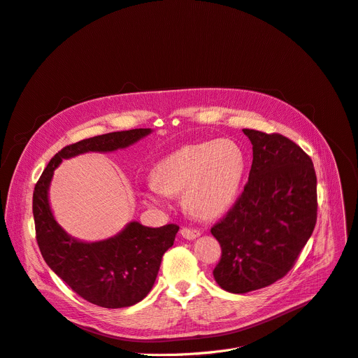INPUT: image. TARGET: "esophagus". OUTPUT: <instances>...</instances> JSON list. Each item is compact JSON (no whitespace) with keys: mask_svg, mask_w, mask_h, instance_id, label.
Listing matches in <instances>:
<instances>
[{"mask_svg":"<svg viewBox=\"0 0 358 358\" xmlns=\"http://www.w3.org/2000/svg\"><path fill=\"white\" fill-rule=\"evenodd\" d=\"M180 232H181V236L187 240H194L200 236L199 229H192V228H181Z\"/></svg>","mask_w":358,"mask_h":358,"instance_id":"esophagus-1","label":"esophagus"}]
</instances>
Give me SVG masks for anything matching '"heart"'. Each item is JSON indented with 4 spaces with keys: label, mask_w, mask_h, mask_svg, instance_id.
I'll return each mask as SVG.
<instances>
[{
    "label": "heart",
    "mask_w": 358,
    "mask_h": 358,
    "mask_svg": "<svg viewBox=\"0 0 358 358\" xmlns=\"http://www.w3.org/2000/svg\"><path fill=\"white\" fill-rule=\"evenodd\" d=\"M245 171L241 148L228 138L185 145L166 155L152 171L143 196L162 205L168 194L182 193L184 206L194 216L212 220L234 203Z\"/></svg>",
    "instance_id": "1"
}]
</instances>
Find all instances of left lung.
Returning a JSON list of instances; mask_svg holds the SVG:
<instances>
[{
  "label": "left lung",
  "mask_w": 358,
  "mask_h": 358,
  "mask_svg": "<svg viewBox=\"0 0 358 358\" xmlns=\"http://www.w3.org/2000/svg\"><path fill=\"white\" fill-rule=\"evenodd\" d=\"M243 131L253 145L248 181L234 206L210 228L222 250L213 278L232 294L284 278L317 220V180L308 155L282 134Z\"/></svg>",
  "instance_id": "1"
}]
</instances>
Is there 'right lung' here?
<instances>
[{"label":"right lung","instance_id":"add662e5","mask_svg":"<svg viewBox=\"0 0 358 358\" xmlns=\"http://www.w3.org/2000/svg\"><path fill=\"white\" fill-rule=\"evenodd\" d=\"M150 133V129L114 131L69 145L46 165L35 185L34 217L43 260L77 295L105 308L130 307L146 297L180 227L149 228L133 221L111 238L95 243L76 240L55 221L48 200L50 184L63 159L129 148Z\"/></svg>","mask_w":358,"mask_h":358}]
</instances>
